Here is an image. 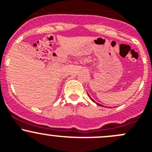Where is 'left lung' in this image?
Here are the masks:
<instances>
[{"mask_svg":"<svg viewBox=\"0 0 152 152\" xmlns=\"http://www.w3.org/2000/svg\"><path fill=\"white\" fill-rule=\"evenodd\" d=\"M91 100H92L93 102H94V100H93V99H91ZM97 105H99V106H102V105H100V104H99V103H97Z\"/></svg>","mask_w":152,"mask_h":152,"instance_id":"obj_1","label":"left lung"}]
</instances>
